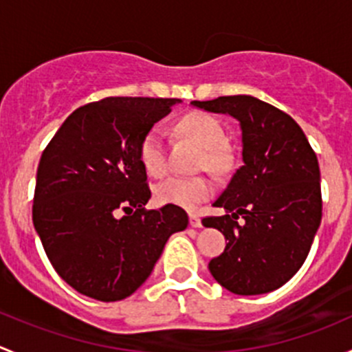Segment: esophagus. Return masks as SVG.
<instances>
[{
	"label": "esophagus",
	"instance_id": "esophagus-1",
	"mask_svg": "<svg viewBox=\"0 0 352 352\" xmlns=\"http://www.w3.org/2000/svg\"><path fill=\"white\" fill-rule=\"evenodd\" d=\"M189 223H190V226H192V228H201V226H202L201 218H199L197 214H194V212H190V214H189Z\"/></svg>",
	"mask_w": 352,
	"mask_h": 352
}]
</instances>
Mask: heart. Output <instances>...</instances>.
Listing matches in <instances>:
<instances>
[{
    "label": "heart",
    "instance_id": "obj_1",
    "mask_svg": "<svg viewBox=\"0 0 352 352\" xmlns=\"http://www.w3.org/2000/svg\"><path fill=\"white\" fill-rule=\"evenodd\" d=\"M177 127L184 136L190 138L204 150V156H202L204 165L211 168H218L221 165V148L226 143V134L214 117L204 112H190L179 120ZM140 160L150 175L162 177L166 172L165 134L160 127H151L143 136L140 144ZM211 192L212 182L206 177L175 175L156 186L155 197L162 204L194 209L211 196Z\"/></svg>",
    "mask_w": 352,
    "mask_h": 352
}]
</instances>
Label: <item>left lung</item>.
<instances>
[{
	"mask_svg": "<svg viewBox=\"0 0 352 352\" xmlns=\"http://www.w3.org/2000/svg\"><path fill=\"white\" fill-rule=\"evenodd\" d=\"M192 105L228 113L242 129L243 165L212 204L226 212L202 219L206 228L219 230L228 240L209 271L235 294L278 289L303 265L320 226L317 155L293 117L250 95Z\"/></svg>",
	"mask_w": 352,
	"mask_h": 352,
	"instance_id": "obj_1",
	"label": "left lung"
}]
</instances>
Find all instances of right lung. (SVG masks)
<instances>
[{"mask_svg":"<svg viewBox=\"0 0 352 352\" xmlns=\"http://www.w3.org/2000/svg\"><path fill=\"white\" fill-rule=\"evenodd\" d=\"M179 98L109 97L76 109L41 156L32 219L52 267L78 293L131 296L170 235L189 225L179 206L144 209V134Z\"/></svg>","mask_w":352,"mask_h":352,"instance_id":"right-lung-1","label":"right lung"}]
</instances>
